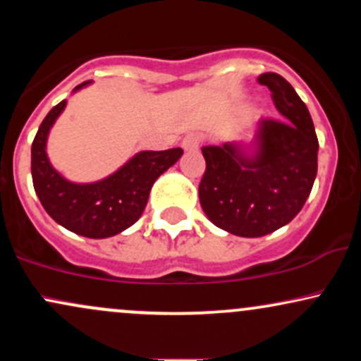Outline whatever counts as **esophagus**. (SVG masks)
<instances>
[{"label": "esophagus", "mask_w": 361, "mask_h": 361, "mask_svg": "<svg viewBox=\"0 0 361 361\" xmlns=\"http://www.w3.org/2000/svg\"><path fill=\"white\" fill-rule=\"evenodd\" d=\"M198 146H200V137L197 134H186L181 140V147L185 151H197Z\"/></svg>", "instance_id": "obj_1"}]
</instances>
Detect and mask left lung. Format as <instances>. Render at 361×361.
I'll list each match as a JSON object with an SVG mask.
<instances>
[{"instance_id": "left-lung-1", "label": "left lung", "mask_w": 361, "mask_h": 361, "mask_svg": "<svg viewBox=\"0 0 361 361\" xmlns=\"http://www.w3.org/2000/svg\"><path fill=\"white\" fill-rule=\"evenodd\" d=\"M258 81L271 90L283 120H259L251 144L202 147V209L210 222L241 238H261L287 226L317 175L319 142L305 103L280 74L264 73Z\"/></svg>"}]
</instances>
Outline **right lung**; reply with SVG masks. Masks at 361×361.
<instances>
[{
    "label": "right lung",
    "instance_id": "obj_1",
    "mask_svg": "<svg viewBox=\"0 0 361 361\" xmlns=\"http://www.w3.org/2000/svg\"><path fill=\"white\" fill-rule=\"evenodd\" d=\"M91 81L73 90L80 91ZM66 100L49 111L32 144V180L40 204L59 226L74 234L105 239L139 221L154 181L183 154V149L140 151L122 168L94 183H74L52 166L47 156L49 132L66 109Z\"/></svg>",
    "mask_w": 361,
    "mask_h": 361
}]
</instances>
